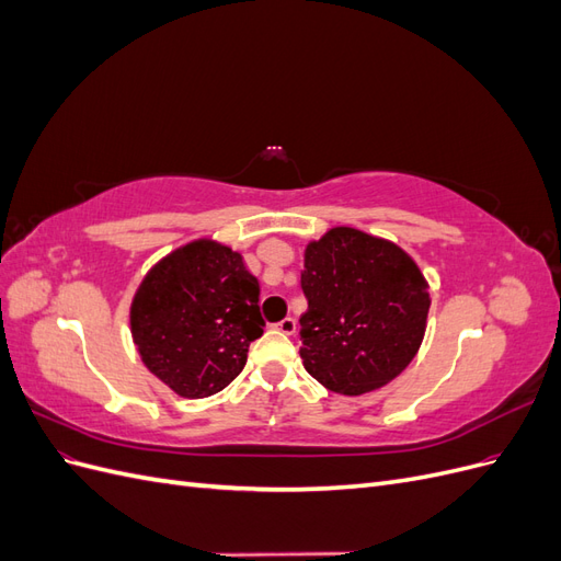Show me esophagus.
Segmentation results:
<instances>
[{
  "label": "esophagus",
  "instance_id": "obj_1",
  "mask_svg": "<svg viewBox=\"0 0 561 561\" xmlns=\"http://www.w3.org/2000/svg\"><path fill=\"white\" fill-rule=\"evenodd\" d=\"M276 330L290 336V334L297 332V320H295V318H283L280 322H276Z\"/></svg>",
  "mask_w": 561,
  "mask_h": 561
}]
</instances>
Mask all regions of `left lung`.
<instances>
[{
    "label": "left lung",
    "mask_w": 561,
    "mask_h": 561,
    "mask_svg": "<svg viewBox=\"0 0 561 561\" xmlns=\"http://www.w3.org/2000/svg\"><path fill=\"white\" fill-rule=\"evenodd\" d=\"M299 355L309 375L342 396L393 381L426 334L428 280L400 245L334 227L304 250Z\"/></svg>",
    "instance_id": "left-lung-1"
}]
</instances>
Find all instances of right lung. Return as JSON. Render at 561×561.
<instances>
[{"label":"right lung","mask_w":561,"mask_h":561,"mask_svg":"<svg viewBox=\"0 0 561 561\" xmlns=\"http://www.w3.org/2000/svg\"><path fill=\"white\" fill-rule=\"evenodd\" d=\"M264 332L260 283L241 252L196 239L147 271L130 301L145 367L180 398H208L241 375Z\"/></svg>","instance_id":"right-lung-1"}]
</instances>
